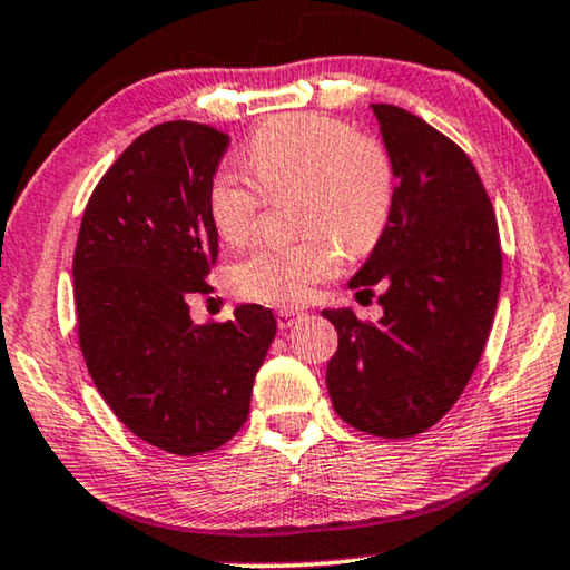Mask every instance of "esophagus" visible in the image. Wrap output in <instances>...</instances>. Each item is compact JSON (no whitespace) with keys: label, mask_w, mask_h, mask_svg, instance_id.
<instances>
[{"label":"esophagus","mask_w":570,"mask_h":570,"mask_svg":"<svg viewBox=\"0 0 570 570\" xmlns=\"http://www.w3.org/2000/svg\"><path fill=\"white\" fill-rule=\"evenodd\" d=\"M303 314L301 311H293V308H279L277 311V324H279V330H287V326H293L295 322H298Z\"/></svg>","instance_id":"34e87169"}]
</instances>
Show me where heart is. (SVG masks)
<instances>
[{"instance_id":"heart-1","label":"heart","mask_w":570,"mask_h":570,"mask_svg":"<svg viewBox=\"0 0 570 570\" xmlns=\"http://www.w3.org/2000/svg\"><path fill=\"white\" fill-rule=\"evenodd\" d=\"M248 178L220 166L207 184V213L217 236L248 240L267 197L298 191L295 225L303 236L259 244L230 269L233 291L272 306H298L342 267V252L368 254L384 236L396 197L394 160L376 137L322 114H291L254 131L246 145Z\"/></svg>"}]
</instances>
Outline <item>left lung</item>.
<instances>
[{
    "mask_svg": "<svg viewBox=\"0 0 570 570\" xmlns=\"http://www.w3.org/2000/svg\"><path fill=\"white\" fill-rule=\"evenodd\" d=\"M396 170L384 236L350 287L384 316L322 311L340 345L326 365L337 415L381 439H410L454 407L478 368L501 293L493 205L466 153L420 116L371 104Z\"/></svg>",
    "mask_w": 570,
    "mask_h": 570,
    "instance_id": "obj_1",
    "label": "left lung"
}]
</instances>
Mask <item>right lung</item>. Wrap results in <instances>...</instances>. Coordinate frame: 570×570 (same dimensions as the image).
<instances>
[{
  "mask_svg": "<svg viewBox=\"0 0 570 570\" xmlns=\"http://www.w3.org/2000/svg\"><path fill=\"white\" fill-rule=\"evenodd\" d=\"M228 145L225 131L197 121L139 135L92 189L72 262L92 384L137 439L178 456L240 431L277 332L256 303L230 322L189 316V295L207 291L217 259L207 184Z\"/></svg>",
  "mask_w": 570,
  "mask_h": 570,
  "instance_id": "right-lung-1",
  "label": "right lung"
}]
</instances>
